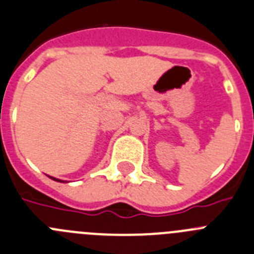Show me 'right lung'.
Masks as SVG:
<instances>
[{
	"label": "right lung",
	"instance_id": "obj_1",
	"mask_svg": "<svg viewBox=\"0 0 254 254\" xmlns=\"http://www.w3.org/2000/svg\"><path fill=\"white\" fill-rule=\"evenodd\" d=\"M51 179H54V181H56V182H61V181H59V179H56V178H51Z\"/></svg>",
	"mask_w": 254,
	"mask_h": 254
}]
</instances>
